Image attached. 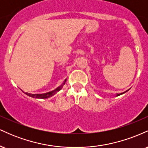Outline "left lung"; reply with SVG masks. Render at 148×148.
Listing matches in <instances>:
<instances>
[{
    "label": "left lung",
    "instance_id": "obj_1",
    "mask_svg": "<svg viewBox=\"0 0 148 148\" xmlns=\"http://www.w3.org/2000/svg\"><path fill=\"white\" fill-rule=\"evenodd\" d=\"M127 92V91L124 92H123V93H120V94H117V95H116V97H118V96H119V95H121L124 94V93H125V92Z\"/></svg>",
    "mask_w": 148,
    "mask_h": 148
}]
</instances>
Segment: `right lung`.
Listing matches in <instances>:
<instances>
[{
    "mask_svg": "<svg viewBox=\"0 0 148 148\" xmlns=\"http://www.w3.org/2000/svg\"><path fill=\"white\" fill-rule=\"evenodd\" d=\"M66 81H67V79L64 81V84L61 86H60V87L56 88V89L54 90L49 92L44 93V94H30V93H28V92H24V93L25 95H27L28 96L31 97L33 98H36V99H47V98L51 97L55 95L58 92L60 91L62 88V87H63V85H64V84H65Z\"/></svg>",
    "mask_w": 148,
    "mask_h": 148,
    "instance_id": "add662e5",
    "label": "right lung"
}]
</instances>
